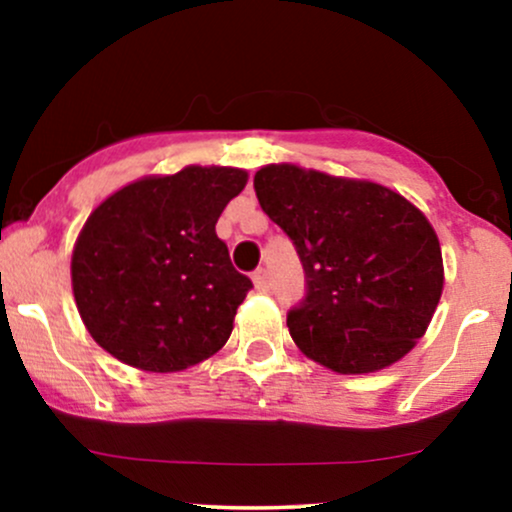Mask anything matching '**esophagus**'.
Masks as SVG:
<instances>
[{
  "mask_svg": "<svg viewBox=\"0 0 512 512\" xmlns=\"http://www.w3.org/2000/svg\"><path fill=\"white\" fill-rule=\"evenodd\" d=\"M252 281H255V289L260 293H267L269 289H272V281H269L267 269H257V272L252 274Z\"/></svg>",
  "mask_w": 512,
  "mask_h": 512,
  "instance_id": "1",
  "label": "esophagus"
}]
</instances>
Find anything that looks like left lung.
<instances>
[{
    "mask_svg": "<svg viewBox=\"0 0 512 512\" xmlns=\"http://www.w3.org/2000/svg\"><path fill=\"white\" fill-rule=\"evenodd\" d=\"M255 192L303 262L305 298L286 315L298 349L354 375L409 354L443 293V255L426 216L378 182L293 163L257 170Z\"/></svg>",
    "mask_w": 512,
    "mask_h": 512,
    "instance_id": "1",
    "label": "left lung"
}]
</instances>
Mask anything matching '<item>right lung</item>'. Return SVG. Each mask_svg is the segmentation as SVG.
<instances>
[{
	"label": "right lung",
	"mask_w": 512,
	"mask_h": 512,
	"mask_svg": "<svg viewBox=\"0 0 512 512\" xmlns=\"http://www.w3.org/2000/svg\"><path fill=\"white\" fill-rule=\"evenodd\" d=\"M248 173L187 166L117 190L76 238L72 289L91 337L117 361L175 373L228 342L252 281L236 272L216 221Z\"/></svg>",
	"instance_id": "obj_1"
}]
</instances>
